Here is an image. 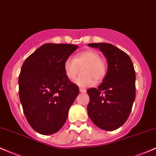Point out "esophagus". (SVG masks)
Listing matches in <instances>:
<instances>
[{
  "label": "esophagus",
  "instance_id": "34e87169",
  "mask_svg": "<svg viewBox=\"0 0 156 156\" xmlns=\"http://www.w3.org/2000/svg\"><path fill=\"white\" fill-rule=\"evenodd\" d=\"M79 91H80V92H81V93H84V92H86V90H84V89L80 88Z\"/></svg>",
  "mask_w": 156,
  "mask_h": 156
}]
</instances>
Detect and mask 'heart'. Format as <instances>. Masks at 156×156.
<instances>
[{
	"instance_id": "obj_1",
	"label": "heart",
	"mask_w": 156,
	"mask_h": 156,
	"mask_svg": "<svg viewBox=\"0 0 156 156\" xmlns=\"http://www.w3.org/2000/svg\"><path fill=\"white\" fill-rule=\"evenodd\" d=\"M82 70L83 77L77 78L75 83L81 87H91L95 81L99 83L105 78L107 72L106 61L101 58V55L94 49H87L77 53L74 58H67L64 61V69L66 78L74 81L77 77L79 68Z\"/></svg>"
}]
</instances>
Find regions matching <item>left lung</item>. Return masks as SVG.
<instances>
[{
	"mask_svg": "<svg viewBox=\"0 0 156 156\" xmlns=\"http://www.w3.org/2000/svg\"><path fill=\"white\" fill-rule=\"evenodd\" d=\"M107 58L108 69L98 88L87 90L90 119L101 129L112 131L121 126L129 117L136 98V72L130 58L110 44L94 43Z\"/></svg>",
	"mask_w": 156,
	"mask_h": 156,
	"instance_id": "1",
	"label": "left lung"
}]
</instances>
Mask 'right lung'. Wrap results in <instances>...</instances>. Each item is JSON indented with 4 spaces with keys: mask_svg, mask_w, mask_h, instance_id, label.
Returning a JSON list of instances; mask_svg holds the SVG:
<instances>
[{
    "mask_svg": "<svg viewBox=\"0 0 156 156\" xmlns=\"http://www.w3.org/2000/svg\"><path fill=\"white\" fill-rule=\"evenodd\" d=\"M77 45L45 44L22 65L18 78L20 101L27 121L42 135H52L64 126L79 88L66 78L64 61Z\"/></svg>",
    "mask_w": 156,
    "mask_h": 156,
    "instance_id": "add662e5",
    "label": "right lung"
}]
</instances>
